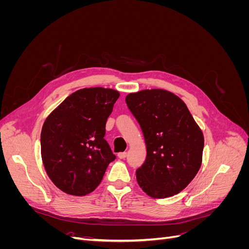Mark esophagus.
<instances>
[{"mask_svg":"<svg viewBox=\"0 0 249 249\" xmlns=\"http://www.w3.org/2000/svg\"><path fill=\"white\" fill-rule=\"evenodd\" d=\"M117 156H118L119 159H122V160H123V159H125V157H126V153H125V152H124V153H119Z\"/></svg>","mask_w":249,"mask_h":249,"instance_id":"34e87169","label":"esophagus"}]
</instances>
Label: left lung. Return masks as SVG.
<instances>
[{
	"label": "left lung",
	"mask_w": 249,
	"mask_h": 249,
	"mask_svg": "<svg viewBox=\"0 0 249 249\" xmlns=\"http://www.w3.org/2000/svg\"><path fill=\"white\" fill-rule=\"evenodd\" d=\"M146 144V159L136 170L138 185L150 197L178 194L198 172L203 135L186 104L162 89L142 90L125 97Z\"/></svg>",
	"instance_id": "8db88e82"
}]
</instances>
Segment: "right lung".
<instances>
[{"label":"right lung","instance_id":"right-lung-1","mask_svg":"<svg viewBox=\"0 0 249 249\" xmlns=\"http://www.w3.org/2000/svg\"><path fill=\"white\" fill-rule=\"evenodd\" d=\"M118 97L113 89H80L46 119L40 135L41 158L48 176L60 190L77 196L89 194L116 159L104 137Z\"/></svg>","mask_w":249,"mask_h":249}]
</instances>
